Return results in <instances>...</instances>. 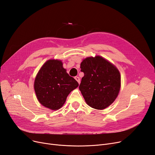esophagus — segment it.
Segmentation results:
<instances>
[{
  "label": "esophagus",
  "instance_id": "34e87169",
  "mask_svg": "<svg viewBox=\"0 0 155 155\" xmlns=\"http://www.w3.org/2000/svg\"><path fill=\"white\" fill-rule=\"evenodd\" d=\"M75 79L77 80V81L78 82V84H80V78L78 77H75Z\"/></svg>",
  "mask_w": 155,
  "mask_h": 155
}]
</instances>
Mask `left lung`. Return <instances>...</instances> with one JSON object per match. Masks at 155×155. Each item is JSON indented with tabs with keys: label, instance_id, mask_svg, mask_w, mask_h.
<instances>
[{
	"label": "left lung",
	"instance_id": "1",
	"mask_svg": "<svg viewBox=\"0 0 155 155\" xmlns=\"http://www.w3.org/2000/svg\"><path fill=\"white\" fill-rule=\"evenodd\" d=\"M82 78L79 89L87 104L97 110H104L117 97L121 86L118 70L101 56L89 57L80 64Z\"/></svg>",
	"mask_w": 155,
	"mask_h": 155
}]
</instances>
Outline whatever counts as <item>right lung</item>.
<instances>
[{
    "mask_svg": "<svg viewBox=\"0 0 155 155\" xmlns=\"http://www.w3.org/2000/svg\"><path fill=\"white\" fill-rule=\"evenodd\" d=\"M78 83L67 73L61 61L49 59L38 71L34 82V89L39 103L52 110L63 106L68 94Z\"/></svg>",
    "mask_w": 155,
    "mask_h": 155,
    "instance_id": "1",
    "label": "right lung"
}]
</instances>
